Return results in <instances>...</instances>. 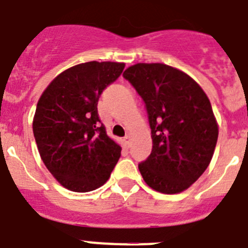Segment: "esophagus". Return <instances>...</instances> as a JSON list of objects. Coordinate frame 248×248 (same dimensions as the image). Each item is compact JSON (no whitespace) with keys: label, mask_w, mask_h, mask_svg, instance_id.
<instances>
[{"label":"esophagus","mask_w":248,"mask_h":248,"mask_svg":"<svg viewBox=\"0 0 248 248\" xmlns=\"http://www.w3.org/2000/svg\"><path fill=\"white\" fill-rule=\"evenodd\" d=\"M130 141H131V137L129 134H126L125 137H124V144H125V146H130Z\"/></svg>","instance_id":"obj_1"}]
</instances>
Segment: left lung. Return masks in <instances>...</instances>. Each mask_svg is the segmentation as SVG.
Masks as SVG:
<instances>
[{
	"mask_svg": "<svg viewBox=\"0 0 248 248\" xmlns=\"http://www.w3.org/2000/svg\"><path fill=\"white\" fill-rule=\"evenodd\" d=\"M144 99L153 150L139 171L149 187L179 194L203 174L217 143L211 103L189 74L164 63H137L124 72Z\"/></svg>",
	"mask_w": 248,
	"mask_h": 248,
	"instance_id": "8db88e82",
	"label": "left lung"
}]
</instances>
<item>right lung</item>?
<instances>
[{"mask_svg":"<svg viewBox=\"0 0 248 248\" xmlns=\"http://www.w3.org/2000/svg\"><path fill=\"white\" fill-rule=\"evenodd\" d=\"M119 62L80 63L43 91L33 117V135L46 168L63 187L88 192L104 185L122 148L105 130L98 99L122 74Z\"/></svg>","mask_w":248,"mask_h":248,"instance_id":"right-lung-1","label":"right lung"}]
</instances>
